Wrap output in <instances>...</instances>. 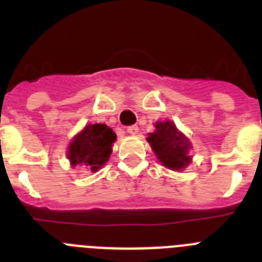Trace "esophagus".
<instances>
[{"mask_svg":"<svg viewBox=\"0 0 262 262\" xmlns=\"http://www.w3.org/2000/svg\"><path fill=\"white\" fill-rule=\"evenodd\" d=\"M127 133L131 134V135H136L139 133V127L136 124H133V126L127 127Z\"/></svg>","mask_w":262,"mask_h":262,"instance_id":"esophagus-1","label":"esophagus"}]
</instances>
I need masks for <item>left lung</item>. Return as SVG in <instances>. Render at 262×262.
<instances>
[{
    "label": "left lung",
    "instance_id": "1",
    "mask_svg": "<svg viewBox=\"0 0 262 262\" xmlns=\"http://www.w3.org/2000/svg\"><path fill=\"white\" fill-rule=\"evenodd\" d=\"M157 159L169 169L180 170L190 163L187 155L190 143L182 135L170 120L159 122L156 131L147 138Z\"/></svg>",
    "mask_w": 262,
    "mask_h": 262
}]
</instances>
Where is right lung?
<instances>
[{"label": "right lung", "instance_id": "1", "mask_svg": "<svg viewBox=\"0 0 262 262\" xmlns=\"http://www.w3.org/2000/svg\"><path fill=\"white\" fill-rule=\"evenodd\" d=\"M115 139L117 135L106 124H89L69 144V161L73 166L82 164L92 172H96L107 163Z\"/></svg>", "mask_w": 262, "mask_h": 262}]
</instances>
